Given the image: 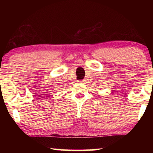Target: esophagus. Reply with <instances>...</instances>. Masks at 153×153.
Wrapping results in <instances>:
<instances>
[{
  "mask_svg": "<svg viewBox=\"0 0 153 153\" xmlns=\"http://www.w3.org/2000/svg\"><path fill=\"white\" fill-rule=\"evenodd\" d=\"M80 83H82V84H85V82H86V80L85 79H82L81 81H79Z\"/></svg>",
  "mask_w": 153,
  "mask_h": 153,
  "instance_id": "esophagus-1",
  "label": "esophagus"
}]
</instances>
